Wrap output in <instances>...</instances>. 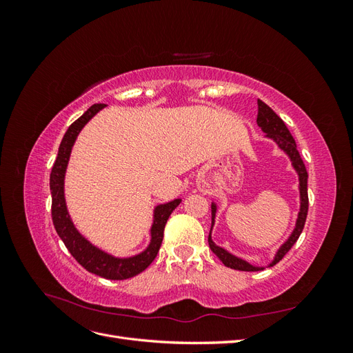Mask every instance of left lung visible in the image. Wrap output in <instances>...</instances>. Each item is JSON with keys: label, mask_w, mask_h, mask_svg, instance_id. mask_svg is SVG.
<instances>
[{"label": "left lung", "mask_w": 353, "mask_h": 353, "mask_svg": "<svg viewBox=\"0 0 353 353\" xmlns=\"http://www.w3.org/2000/svg\"><path fill=\"white\" fill-rule=\"evenodd\" d=\"M258 122L261 130L266 134V137L271 138V140L275 141V144L279 145L281 150L290 157L292 165L294 168V170L299 175V191H301V210H299L297 215V221H296V227L292 232V236L287 239V241L281 245L276 252L274 261L270 263V266H274L276 262H280L285 253L293 248V244L297 241V239L301 237V234L303 231L305 222H306V215H307V206H309V200H307V172L303 160L297 152L296 147V141L294 138L292 137L290 131L287 130L285 123L283 122L281 117L276 114L268 104H265L262 100H258ZM215 216H216V205L212 203V227H210V232H209V248L210 250L215 253L218 258L222 261V263L228 266V268L232 270H239V271H262L265 270L263 266H254L252 263H249L248 261H244L241 258H237V256L231 254L230 252H227L225 249L219 248L212 240V228L215 225Z\"/></svg>", "instance_id": "1"}]
</instances>
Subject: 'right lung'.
Masks as SVG:
<instances>
[{
  "label": "right lung",
  "instance_id": "1",
  "mask_svg": "<svg viewBox=\"0 0 353 353\" xmlns=\"http://www.w3.org/2000/svg\"><path fill=\"white\" fill-rule=\"evenodd\" d=\"M105 104H94L85 112L79 119L74 121L63 137L59 147V153L54 165L51 169L50 175V190H51V216L54 228L59 234L61 241L65 243L68 250L82 265L88 272H92L103 279L108 280H126L135 276L137 274L143 272L148 265H150L157 256L160 244L163 240V230L168 222L170 213L181 203V199H175L165 205H157L154 208L153 225L150 230L152 240L148 248L131 258H114V256L103 252L101 249L95 248L82 234L74 228L70 215L68 212L66 200H65V175L69 163V157L72 147L77 141L82 128L88 123L92 116L97 114Z\"/></svg>",
  "mask_w": 353,
  "mask_h": 353
}]
</instances>
